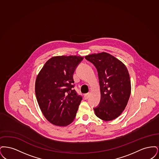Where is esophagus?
<instances>
[{"label":"esophagus","mask_w":159,"mask_h":159,"mask_svg":"<svg viewBox=\"0 0 159 159\" xmlns=\"http://www.w3.org/2000/svg\"><path fill=\"white\" fill-rule=\"evenodd\" d=\"M89 97H90V93H86V94H84V98L85 99H87L89 98Z\"/></svg>","instance_id":"obj_1"}]
</instances>
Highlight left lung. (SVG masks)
I'll return each instance as SVG.
<instances>
[{
    "instance_id": "obj_1",
    "label": "left lung",
    "mask_w": 159,
    "mask_h": 159,
    "mask_svg": "<svg viewBox=\"0 0 159 159\" xmlns=\"http://www.w3.org/2000/svg\"><path fill=\"white\" fill-rule=\"evenodd\" d=\"M84 58L98 71L101 100L98 106L93 108L95 113L103 120H114L125 110L130 97L128 70L120 61L106 52L93 53Z\"/></svg>"
}]
</instances>
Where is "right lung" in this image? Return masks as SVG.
I'll list each match as a JSON object with an SVG mask.
<instances>
[{
	"instance_id": "obj_1",
	"label": "right lung",
	"mask_w": 159,
	"mask_h": 159,
	"mask_svg": "<svg viewBox=\"0 0 159 159\" xmlns=\"http://www.w3.org/2000/svg\"><path fill=\"white\" fill-rule=\"evenodd\" d=\"M83 57H53L37 76L35 93L39 106L52 124L66 126L75 120L82 97L73 89V74Z\"/></svg>"
}]
</instances>
